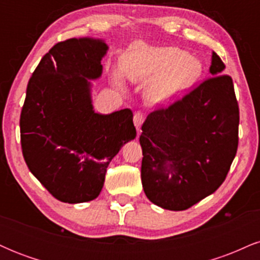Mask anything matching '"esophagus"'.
<instances>
[{"label":"esophagus","mask_w":260,"mask_h":260,"mask_svg":"<svg viewBox=\"0 0 260 260\" xmlns=\"http://www.w3.org/2000/svg\"><path fill=\"white\" fill-rule=\"evenodd\" d=\"M145 121V116L143 115L142 112H136L133 116V122H134V126L137 127V129H138V132L140 131V128H142V124L144 123Z\"/></svg>","instance_id":"obj_1"}]
</instances>
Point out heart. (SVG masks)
I'll return each mask as SVG.
<instances>
[{
    "instance_id": "obj_1",
    "label": "heart",
    "mask_w": 260,
    "mask_h": 260,
    "mask_svg": "<svg viewBox=\"0 0 260 260\" xmlns=\"http://www.w3.org/2000/svg\"><path fill=\"white\" fill-rule=\"evenodd\" d=\"M122 70L131 82L148 83L147 96L153 103L169 101L198 82L203 64L178 47H149L136 44L121 59ZM116 84L123 88L120 76Z\"/></svg>"
}]
</instances>
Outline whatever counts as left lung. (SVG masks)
Wrapping results in <instances>:
<instances>
[{
	"instance_id": "left-lung-1",
	"label": "left lung",
	"mask_w": 260,
	"mask_h": 260,
	"mask_svg": "<svg viewBox=\"0 0 260 260\" xmlns=\"http://www.w3.org/2000/svg\"><path fill=\"white\" fill-rule=\"evenodd\" d=\"M213 52L211 77L142 126V184L150 202L186 210L210 196L228 176L238 147L240 110L234 82Z\"/></svg>"
}]
</instances>
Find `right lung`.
I'll return each mask as SVG.
<instances>
[{
  "mask_svg": "<svg viewBox=\"0 0 260 260\" xmlns=\"http://www.w3.org/2000/svg\"><path fill=\"white\" fill-rule=\"evenodd\" d=\"M104 41L68 39L44 55L26 86L20 144L26 166L58 201L84 203L100 194L106 169L136 138L129 109L92 110L90 83L101 76Z\"/></svg>",
  "mask_w": 260,
  "mask_h": 260,
  "instance_id": "add662e5",
  "label": "right lung"
}]
</instances>
